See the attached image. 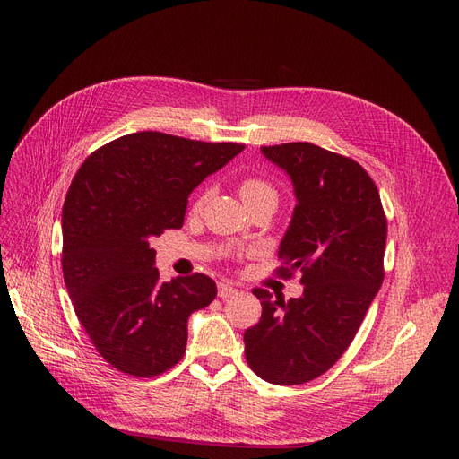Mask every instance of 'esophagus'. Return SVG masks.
<instances>
[{
  "mask_svg": "<svg viewBox=\"0 0 459 459\" xmlns=\"http://www.w3.org/2000/svg\"><path fill=\"white\" fill-rule=\"evenodd\" d=\"M235 293H238V289H235L231 283H224V281L218 283V297L220 299H230Z\"/></svg>",
  "mask_w": 459,
  "mask_h": 459,
  "instance_id": "obj_1",
  "label": "esophagus"
}]
</instances>
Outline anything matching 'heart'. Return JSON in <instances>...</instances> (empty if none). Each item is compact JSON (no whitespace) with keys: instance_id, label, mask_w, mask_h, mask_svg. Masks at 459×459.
I'll list each match as a JSON object with an SVG mask.
<instances>
[{"instance_id":"obj_1","label":"heart","mask_w":459,"mask_h":459,"mask_svg":"<svg viewBox=\"0 0 459 459\" xmlns=\"http://www.w3.org/2000/svg\"><path fill=\"white\" fill-rule=\"evenodd\" d=\"M239 195L245 204H251L262 199H275V189L270 182L262 178H245L239 182ZM203 204V197L195 201V208Z\"/></svg>"}]
</instances>
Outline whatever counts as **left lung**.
I'll list each match as a JSON object with an SVG mask.
<instances>
[{
	"label": "left lung",
	"instance_id": "left-lung-1",
	"mask_svg": "<svg viewBox=\"0 0 459 459\" xmlns=\"http://www.w3.org/2000/svg\"><path fill=\"white\" fill-rule=\"evenodd\" d=\"M290 178L297 206L277 256L299 299L255 289L260 322L245 331L248 366L273 385H302L349 349L383 283L386 218L379 191L356 160L312 143L260 147Z\"/></svg>",
	"mask_w": 459,
	"mask_h": 459
}]
</instances>
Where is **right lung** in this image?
Listing matches in <instances>:
<instances>
[{
  "label": "right lung",
  "mask_w": 459,
  "mask_h": 459,
  "mask_svg": "<svg viewBox=\"0 0 459 459\" xmlns=\"http://www.w3.org/2000/svg\"><path fill=\"white\" fill-rule=\"evenodd\" d=\"M245 149L160 132L103 145L63 204V275L74 312L107 362L152 377L182 359L187 319L216 297L204 273L160 281L149 241L184 226L187 197Z\"/></svg>",
  "instance_id": "add662e5"
}]
</instances>
